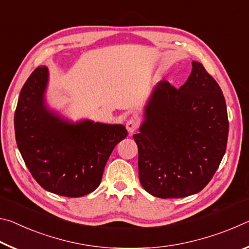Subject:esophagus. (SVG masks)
Here are the masks:
<instances>
[{
  "label": "esophagus",
  "instance_id": "34e87169",
  "mask_svg": "<svg viewBox=\"0 0 249 249\" xmlns=\"http://www.w3.org/2000/svg\"><path fill=\"white\" fill-rule=\"evenodd\" d=\"M140 127V120L136 119V117H130V119L126 122V128H127L128 132L132 134Z\"/></svg>",
  "mask_w": 249,
  "mask_h": 249
}]
</instances>
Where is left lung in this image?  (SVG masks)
Masks as SVG:
<instances>
[{
    "instance_id": "left-lung-1",
    "label": "left lung",
    "mask_w": 249,
    "mask_h": 249,
    "mask_svg": "<svg viewBox=\"0 0 249 249\" xmlns=\"http://www.w3.org/2000/svg\"><path fill=\"white\" fill-rule=\"evenodd\" d=\"M138 147V175L151 196L169 199L200 192L225 154L229 117L217 82L200 62L177 89L160 81L145 108Z\"/></svg>"
}]
</instances>
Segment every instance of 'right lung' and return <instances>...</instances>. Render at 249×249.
I'll use <instances>...</instances> for the list:
<instances>
[{
	"label": "right lung",
	"mask_w": 249,
	"mask_h": 249,
	"mask_svg": "<svg viewBox=\"0 0 249 249\" xmlns=\"http://www.w3.org/2000/svg\"><path fill=\"white\" fill-rule=\"evenodd\" d=\"M47 67H38L20 90L14 116L19 153L38 184L54 195L83 196L94 191L114 147L127 136L123 125L69 123L47 109Z\"/></svg>",
	"instance_id": "1"
}]
</instances>
